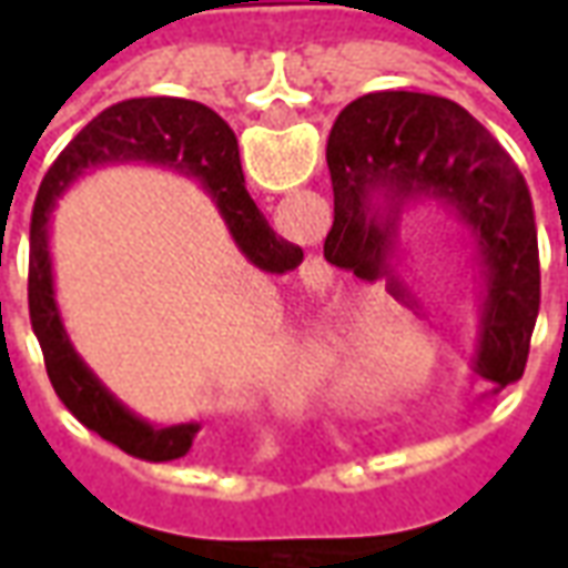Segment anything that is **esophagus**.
<instances>
[{
	"instance_id": "34e87169",
	"label": "esophagus",
	"mask_w": 568,
	"mask_h": 568,
	"mask_svg": "<svg viewBox=\"0 0 568 568\" xmlns=\"http://www.w3.org/2000/svg\"><path fill=\"white\" fill-rule=\"evenodd\" d=\"M307 288H313V292H320V295H325V292H328V280H322L320 273H316V276H313V280H310V283H307Z\"/></svg>"
}]
</instances>
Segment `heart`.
I'll use <instances>...</instances> for the list:
<instances>
[{
	"instance_id": "b5f03b06",
	"label": "heart",
	"mask_w": 568,
	"mask_h": 568,
	"mask_svg": "<svg viewBox=\"0 0 568 568\" xmlns=\"http://www.w3.org/2000/svg\"><path fill=\"white\" fill-rule=\"evenodd\" d=\"M377 345L381 353H393V356H405L407 353V334L405 328H377L374 332V344H371L365 334H344V337H337L328 346V365L332 371L346 383V386H353V383L365 381V374L371 371V365L377 362V351L373 346Z\"/></svg>"
}]
</instances>
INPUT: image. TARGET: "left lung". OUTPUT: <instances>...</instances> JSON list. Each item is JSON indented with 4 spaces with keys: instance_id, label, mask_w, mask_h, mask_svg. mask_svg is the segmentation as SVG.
Segmentation results:
<instances>
[{
    "instance_id": "8db88e82",
    "label": "left lung",
    "mask_w": 568,
    "mask_h": 568,
    "mask_svg": "<svg viewBox=\"0 0 568 568\" xmlns=\"http://www.w3.org/2000/svg\"><path fill=\"white\" fill-rule=\"evenodd\" d=\"M334 224L325 261L374 280L393 224L371 219L374 187L432 191L477 231L489 267L480 374L496 386L520 381L538 320L541 273L532 197L496 136L463 105L414 91L365 93L337 115L328 136ZM395 292V288H393Z\"/></svg>"
}]
</instances>
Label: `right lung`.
I'll return each instance as SVG.
<instances>
[{"label":"right lung","mask_w":568,"mask_h":568,"mask_svg":"<svg viewBox=\"0 0 568 568\" xmlns=\"http://www.w3.org/2000/svg\"><path fill=\"white\" fill-rule=\"evenodd\" d=\"M109 161H154L170 163L175 170L200 175L219 200L224 222L261 271H295L304 252L273 234L255 200L248 197L240 149L234 130L212 112L210 105L175 97H140L103 109L84 124L75 140L60 151L39 185L30 222V322L42 346L44 368L51 377L57 398L72 417L112 440L136 459L170 463L191 450L197 426L151 428L105 393L100 381L81 365L75 349L60 325L51 285V258H48V212L60 191L81 175V170Z\"/></svg>","instance_id":"right-lung-1"}]
</instances>
